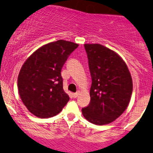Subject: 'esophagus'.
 I'll return each mask as SVG.
<instances>
[{
  "label": "esophagus",
  "instance_id": "esophagus-1",
  "mask_svg": "<svg viewBox=\"0 0 153 153\" xmlns=\"http://www.w3.org/2000/svg\"><path fill=\"white\" fill-rule=\"evenodd\" d=\"M78 95H79V91H78V92H76V93H75V94H73V97L75 98H76L78 96Z\"/></svg>",
  "mask_w": 153,
  "mask_h": 153
}]
</instances>
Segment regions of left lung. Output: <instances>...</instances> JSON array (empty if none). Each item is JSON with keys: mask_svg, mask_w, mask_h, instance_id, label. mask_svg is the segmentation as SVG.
I'll list each match as a JSON object with an SVG mask.
<instances>
[{"mask_svg": "<svg viewBox=\"0 0 153 153\" xmlns=\"http://www.w3.org/2000/svg\"><path fill=\"white\" fill-rule=\"evenodd\" d=\"M91 84L89 105L82 109L88 122L109 124L127 109L133 91L131 73L122 58L100 44H85Z\"/></svg>", "mask_w": 153, "mask_h": 153, "instance_id": "8db88e82", "label": "left lung"}]
</instances>
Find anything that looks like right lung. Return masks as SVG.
<instances>
[{
  "label": "right lung",
  "mask_w": 153,
  "mask_h": 153,
  "mask_svg": "<svg viewBox=\"0 0 153 153\" xmlns=\"http://www.w3.org/2000/svg\"><path fill=\"white\" fill-rule=\"evenodd\" d=\"M78 44L59 40L43 45L25 60L18 76L19 97L28 110L47 118L62 111L69 100L61 70Z\"/></svg>",
  "instance_id": "1"
}]
</instances>
